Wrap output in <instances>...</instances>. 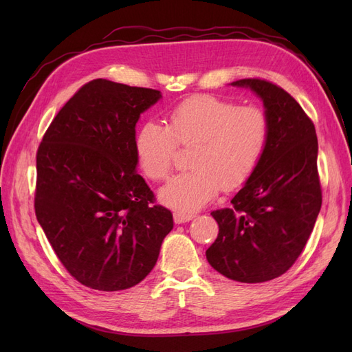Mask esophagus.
<instances>
[{
	"label": "esophagus",
	"mask_w": 352,
	"mask_h": 352,
	"mask_svg": "<svg viewBox=\"0 0 352 352\" xmlns=\"http://www.w3.org/2000/svg\"><path fill=\"white\" fill-rule=\"evenodd\" d=\"M194 217H195L194 212H186V211H175L173 212V220L176 225H182V223L192 220Z\"/></svg>",
	"instance_id": "esophagus-1"
}]
</instances>
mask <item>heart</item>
<instances>
[{
  "label": "heart",
  "mask_w": 352,
  "mask_h": 352,
  "mask_svg": "<svg viewBox=\"0 0 352 352\" xmlns=\"http://www.w3.org/2000/svg\"><path fill=\"white\" fill-rule=\"evenodd\" d=\"M270 123L257 107L211 95L190 97L170 110L166 126L146 122L135 135V155L151 180H163L173 166L177 146H190L186 172L160 189L163 204L190 211L206 206L220 188L247 182L267 148Z\"/></svg>",
  "instance_id": "b5f03b06"
}]
</instances>
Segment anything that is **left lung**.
<instances>
[{"label": "left lung", "mask_w": 352, "mask_h": 352, "mask_svg": "<svg viewBox=\"0 0 352 352\" xmlns=\"http://www.w3.org/2000/svg\"><path fill=\"white\" fill-rule=\"evenodd\" d=\"M264 105L267 148L232 208L211 212L217 239L206 251L211 267L242 283L279 278L300 257L322 207L313 122L289 94L261 79H241Z\"/></svg>", "instance_id": "1"}]
</instances>
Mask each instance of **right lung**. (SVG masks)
Returning <instances> with one entry per match:
<instances>
[{
  "label": "right lung",
  "mask_w": 352,
  "mask_h": 352,
  "mask_svg": "<svg viewBox=\"0 0 352 352\" xmlns=\"http://www.w3.org/2000/svg\"><path fill=\"white\" fill-rule=\"evenodd\" d=\"M162 92L95 79L50 124L36 154L35 212L58 260L98 291L146 278L173 229L136 173V123Z\"/></svg>",
  "instance_id": "obj_1"
}]
</instances>
